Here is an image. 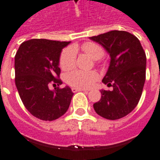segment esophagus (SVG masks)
I'll use <instances>...</instances> for the list:
<instances>
[{
  "label": "esophagus",
  "mask_w": 160,
  "mask_h": 160,
  "mask_svg": "<svg viewBox=\"0 0 160 160\" xmlns=\"http://www.w3.org/2000/svg\"><path fill=\"white\" fill-rule=\"evenodd\" d=\"M72 91H73V92H79V91H84L85 92H88V90L82 89V88H77V87H73V88H72Z\"/></svg>",
  "instance_id": "esophagus-1"
}]
</instances>
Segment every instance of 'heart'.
<instances>
[{"mask_svg":"<svg viewBox=\"0 0 160 160\" xmlns=\"http://www.w3.org/2000/svg\"><path fill=\"white\" fill-rule=\"evenodd\" d=\"M76 46H70L63 50L60 56V67L63 70L72 68L75 64ZM84 52L91 56L92 59L98 60L104 56V49L95 42H85L81 46ZM98 74L94 71H81L74 70L66 75L67 83L77 88H87L91 87L97 80Z\"/></svg>","mask_w":160,"mask_h":160,"instance_id":"1","label":"heart"}]
</instances>
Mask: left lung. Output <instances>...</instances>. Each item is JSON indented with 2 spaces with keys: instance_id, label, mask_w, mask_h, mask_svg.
Masks as SVG:
<instances>
[{
  "instance_id": "obj_1",
  "label": "left lung",
  "mask_w": 160,
  "mask_h": 160,
  "mask_svg": "<svg viewBox=\"0 0 160 160\" xmlns=\"http://www.w3.org/2000/svg\"><path fill=\"white\" fill-rule=\"evenodd\" d=\"M91 40L99 43L110 55V66L102 81L113 87L100 91V100L93 104L94 111L109 120L123 118L136 107L146 80V54L133 34L111 31Z\"/></svg>"
}]
</instances>
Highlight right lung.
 <instances>
[{
    "label": "right lung",
    "instance_id": "right-lung-1",
    "mask_svg": "<svg viewBox=\"0 0 160 160\" xmlns=\"http://www.w3.org/2000/svg\"><path fill=\"white\" fill-rule=\"evenodd\" d=\"M70 42L31 39L22 42L14 57L15 85L25 107L35 118L53 121L69 107L73 92L69 87H55L59 78L60 56Z\"/></svg>",
    "mask_w": 160,
    "mask_h": 160
}]
</instances>
